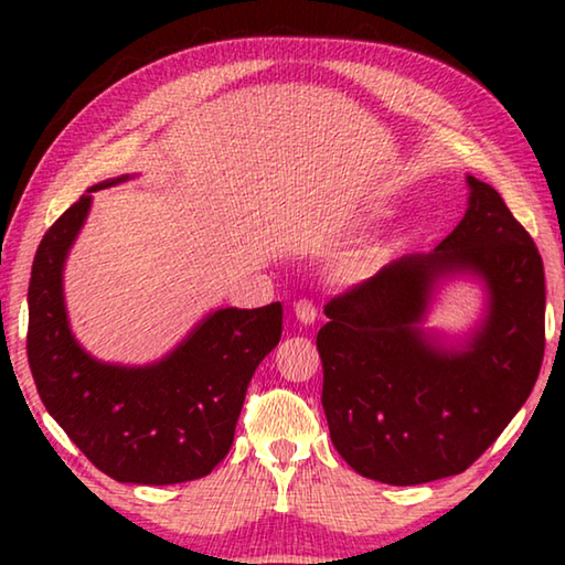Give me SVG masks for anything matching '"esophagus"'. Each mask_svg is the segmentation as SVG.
I'll use <instances>...</instances> for the list:
<instances>
[{
	"label": "esophagus",
	"instance_id": "1",
	"mask_svg": "<svg viewBox=\"0 0 565 565\" xmlns=\"http://www.w3.org/2000/svg\"><path fill=\"white\" fill-rule=\"evenodd\" d=\"M294 313H296V319L303 323V327H311V323L319 317V309H317V303H311L309 299H301L294 303Z\"/></svg>",
	"mask_w": 565,
	"mask_h": 565
}]
</instances>
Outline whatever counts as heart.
<instances>
[{
	"label": "heart",
	"mask_w": 565,
	"mask_h": 565,
	"mask_svg": "<svg viewBox=\"0 0 565 565\" xmlns=\"http://www.w3.org/2000/svg\"><path fill=\"white\" fill-rule=\"evenodd\" d=\"M379 216H384V209H369L366 214H359L356 224L359 226H366L371 222H376ZM388 256V246H369V248H361V252L347 256V259L339 262L337 269H333V279L339 284H359L363 279H369L371 274H374L381 262H384Z\"/></svg>",
	"instance_id": "obj_1"
}]
</instances>
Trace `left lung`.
<instances>
[{
  "instance_id": "8db88e82",
  "label": "left lung",
  "mask_w": 565,
  "mask_h": 565,
  "mask_svg": "<svg viewBox=\"0 0 565 565\" xmlns=\"http://www.w3.org/2000/svg\"><path fill=\"white\" fill-rule=\"evenodd\" d=\"M468 209L431 254H406L327 303L317 349L331 441L353 471L416 486L466 471L519 414L546 347V276L499 191L468 177ZM471 273L487 319L458 348L419 323L435 286Z\"/></svg>"
}]
</instances>
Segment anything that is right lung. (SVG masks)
<instances>
[{"label":"right lung","mask_w":565,"mask_h":565,"mask_svg":"<svg viewBox=\"0 0 565 565\" xmlns=\"http://www.w3.org/2000/svg\"><path fill=\"white\" fill-rule=\"evenodd\" d=\"M56 218L36 248L26 356L42 404L76 448L121 483L194 481L224 461L254 371L281 339V303L216 309L149 366L102 363L72 337L62 271L92 191Z\"/></svg>","instance_id":"obj_1"}]
</instances>
